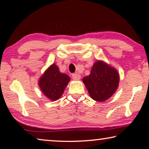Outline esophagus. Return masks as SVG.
<instances>
[{
  "instance_id": "34e87169",
  "label": "esophagus",
  "mask_w": 149,
  "mask_h": 149,
  "mask_svg": "<svg viewBox=\"0 0 149 149\" xmlns=\"http://www.w3.org/2000/svg\"><path fill=\"white\" fill-rule=\"evenodd\" d=\"M72 78H73V79H74V80L77 81V80L80 79L81 76H80V75L77 74H72Z\"/></svg>"
}]
</instances>
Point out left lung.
I'll return each instance as SVG.
<instances>
[{
    "label": "left lung",
    "instance_id": "1",
    "mask_svg": "<svg viewBox=\"0 0 149 149\" xmlns=\"http://www.w3.org/2000/svg\"><path fill=\"white\" fill-rule=\"evenodd\" d=\"M82 80L91 97L96 101L103 102L112 97L118 89L120 76L114 68L98 60L93 64L90 75Z\"/></svg>",
    "mask_w": 149,
    "mask_h": 149
}]
</instances>
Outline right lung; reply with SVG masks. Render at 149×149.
<instances>
[{
    "label": "right lung",
    "mask_w": 149,
    "mask_h": 149,
    "mask_svg": "<svg viewBox=\"0 0 149 149\" xmlns=\"http://www.w3.org/2000/svg\"><path fill=\"white\" fill-rule=\"evenodd\" d=\"M70 81L68 75L60 72L58 67L53 64L42 75L39 85L48 99L54 101L61 97Z\"/></svg>",
    "instance_id": "1"
}]
</instances>
